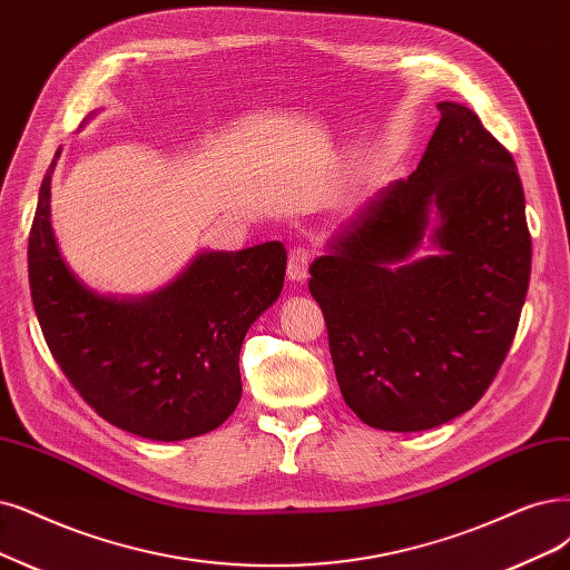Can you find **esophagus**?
<instances>
[{
  "mask_svg": "<svg viewBox=\"0 0 570 570\" xmlns=\"http://www.w3.org/2000/svg\"><path fill=\"white\" fill-rule=\"evenodd\" d=\"M309 261H312V253L307 248L298 246V248L291 250L288 267H286V277H288L291 284H305L307 282Z\"/></svg>",
  "mask_w": 570,
  "mask_h": 570,
  "instance_id": "obj_1",
  "label": "esophagus"
}]
</instances>
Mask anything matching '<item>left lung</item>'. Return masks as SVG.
<instances>
[{"instance_id":"left-lung-1","label":"left lung","mask_w":570,"mask_h":570,"mask_svg":"<svg viewBox=\"0 0 570 570\" xmlns=\"http://www.w3.org/2000/svg\"><path fill=\"white\" fill-rule=\"evenodd\" d=\"M436 108L415 171L368 199L309 265L345 404L387 432L432 430L479 402L531 279L512 155L465 105ZM432 213L440 256L411 262Z\"/></svg>"}]
</instances>
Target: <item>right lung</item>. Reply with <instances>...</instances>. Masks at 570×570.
I'll list each match as a JSON object with an SVG mask.
<instances>
[{
	"mask_svg": "<svg viewBox=\"0 0 570 570\" xmlns=\"http://www.w3.org/2000/svg\"><path fill=\"white\" fill-rule=\"evenodd\" d=\"M56 159L28 244L32 305L56 364L124 432L180 441L220 428L242 399L244 335L282 293L284 244L204 250L150 296H100L75 277L53 237Z\"/></svg>",
	"mask_w": 570,
	"mask_h": 570,
	"instance_id": "right-lung-1",
	"label": "right lung"
}]
</instances>
